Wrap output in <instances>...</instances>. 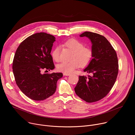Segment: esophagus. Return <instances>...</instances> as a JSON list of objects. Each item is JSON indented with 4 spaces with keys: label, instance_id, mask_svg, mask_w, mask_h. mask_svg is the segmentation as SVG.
I'll list each match as a JSON object with an SVG mask.
<instances>
[{
    "label": "esophagus",
    "instance_id": "esophagus-1",
    "mask_svg": "<svg viewBox=\"0 0 135 135\" xmlns=\"http://www.w3.org/2000/svg\"><path fill=\"white\" fill-rule=\"evenodd\" d=\"M64 76H69V75H70V74L64 73Z\"/></svg>",
    "mask_w": 135,
    "mask_h": 135
}]
</instances>
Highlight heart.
Here are the masks:
<instances>
[{"label": "heart", "instance_id": "obj_1", "mask_svg": "<svg viewBox=\"0 0 135 135\" xmlns=\"http://www.w3.org/2000/svg\"><path fill=\"white\" fill-rule=\"evenodd\" d=\"M65 46L73 52L70 61L62 62L57 66V69L65 73H71L80 66L84 67L88 66L91 61L93 57V51L80 41L76 39H70L66 41ZM61 49L59 46L55 47L51 53L52 59L56 62L61 61Z\"/></svg>", "mask_w": 135, "mask_h": 135}]
</instances>
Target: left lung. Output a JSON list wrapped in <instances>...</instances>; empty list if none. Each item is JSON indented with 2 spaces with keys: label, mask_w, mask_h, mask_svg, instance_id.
Returning a JSON list of instances; mask_svg holds the SVG:
<instances>
[{
  "label": "left lung",
  "mask_w": 135,
  "mask_h": 135,
  "mask_svg": "<svg viewBox=\"0 0 135 135\" xmlns=\"http://www.w3.org/2000/svg\"><path fill=\"white\" fill-rule=\"evenodd\" d=\"M84 36L92 42L93 55L84 71L92 75L79 76L74 89L80 98L90 103L104 98L110 91L117 78L119 64L116 51L104 36L89 31L80 35Z\"/></svg>",
  "instance_id": "obj_1"
}]
</instances>
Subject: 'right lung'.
<instances>
[{
    "mask_svg": "<svg viewBox=\"0 0 135 135\" xmlns=\"http://www.w3.org/2000/svg\"><path fill=\"white\" fill-rule=\"evenodd\" d=\"M55 38L45 32L33 34L15 52L12 66L15 81L21 91L33 100H43L53 95L57 80L63 76L61 73H43L54 68L51 52Z\"/></svg>",
    "mask_w": 135,
    "mask_h": 135,
    "instance_id": "obj_1",
    "label": "right lung"
}]
</instances>
